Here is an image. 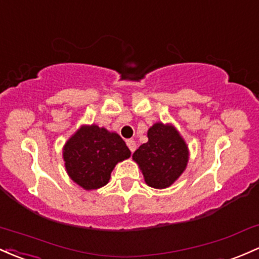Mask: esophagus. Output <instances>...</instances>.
Returning <instances> with one entry per match:
<instances>
[{
  "mask_svg": "<svg viewBox=\"0 0 259 259\" xmlns=\"http://www.w3.org/2000/svg\"><path fill=\"white\" fill-rule=\"evenodd\" d=\"M126 145H127V147H129L130 151H132V152L135 151L136 144H135L134 140H126Z\"/></svg>",
  "mask_w": 259,
  "mask_h": 259,
  "instance_id": "34e87169",
  "label": "esophagus"
}]
</instances>
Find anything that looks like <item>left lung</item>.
<instances>
[{"instance_id": "obj_1", "label": "left lung", "mask_w": 259, "mask_h": 259, "mask_svg": "<svg viewBox=\"0 0 259 259\" xmlns=\"http://www.w3.org/2000/svg\"><path fill=\"white\" fill-rule=\"evenodd\" d=\"M149 141L133 155L152 188L169 187L186 169L188 147L172 125L156 123L147 132Z\"/></svg>"}]
</instances>
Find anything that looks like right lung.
<instances>
[{
	"label": "right lung",
	"mask_w": 259,
	"mask_h": 259,
	"mask_svg": "<svg viewBox=\"0 0 259 259\" xmlns=\"http://www.w3.org/2000/svg\"><path fill=\"white\" fill-rule=\"evenodd\" d=\"M127 157L130 150L123 139L97 125L82 126L64 147L71 180L87 190L106 186L115 164Z\"/></svg>",
	"instance_id": "add662e5"
}]
</instances>
